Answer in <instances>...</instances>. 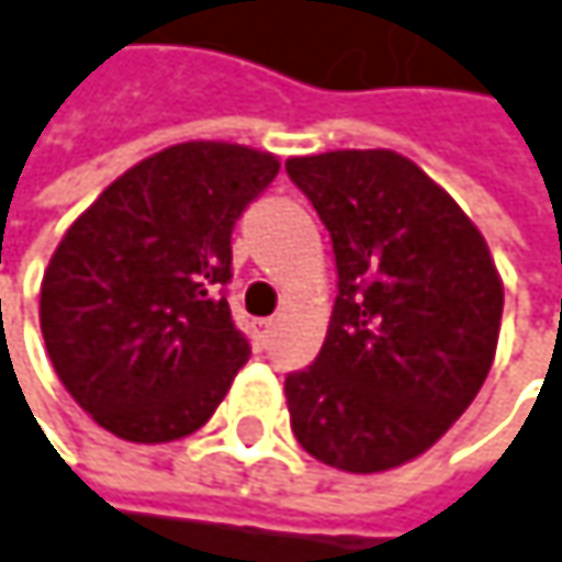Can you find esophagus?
Masks as SVG:
<instances>
[{
  "mask_svg": "<svg viewBox=\"0 0 562 562\" xmlns=\"http://www.w3.org/2000/svg\"><path fill=\"white\" fill-rule=\"evenodd\" d=\"M273 328H277L273 318H257V322H254V341H257V348H267V345H270Z\"/></svg>",
  "mask_w": 562,
  "mask_h": 562,
  "instance_id": "obj_1",
  "label": "esophagus"
}]
</instances>
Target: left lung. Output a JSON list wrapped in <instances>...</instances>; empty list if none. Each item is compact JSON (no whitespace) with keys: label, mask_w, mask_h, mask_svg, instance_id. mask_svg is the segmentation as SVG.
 Listing matches in <instances>:
<instances>
[{"label":"left lung","mask_w":562,"mask_h":562,"mask_svg":"<svg viewBox=\"0 0 562 562\" xmlns=\"http://www.w3.org/2000/svg\"><path fill=\"white\" fill-rule=\"evenodd\" d=\"M338 270L325 345L285 378L289 423L318 462L371 475L423 456L482 391L505 285L465 211L391 149L285 162Z\"/></svg>","instance_id":"1"}]
</instances>
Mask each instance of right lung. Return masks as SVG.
Here are the masks:
<instances>
[{"instance_id": "obj_1", "label": "right lung", "mask_w": 562, "mask_h": 562, "mask_svg": "<svg viewBox=\"0 0 562 562\" xmlns=\"http://www.w3.org/2000/svg\"><path fill=\"white\" fill-rule=\"evenodd\" d=\"M280 162L178 143L123 171L64 234L42 280V335L67 393L113 436L201 429L250 358L231 318V234Z\"/></svg>"}]
</instances>
